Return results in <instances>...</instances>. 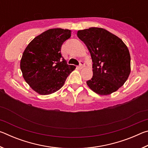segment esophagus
Segmentation results:
<instances>
[{
  "label": "esophagus",
  "instance_id": "34e87169",
  "mask_svg": "<svg viewBox=\"0 0 148 148\" xmlns=\"http://www.w3.org/2000/svg\"><path fill=\"white\" fill-rule=\"evenodd\" d=\"M84 66H85V63H84V61H81L79 62V69H83Z\"/></svg>",
  "mask_w": 148,
  "mask_h": 148
}]
</instances>
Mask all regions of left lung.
Segmentation results:
<instances>
[{"label": "left lung", "instance_id": "left-lung-1", "mask_svg": "<svg viewBox=\"0 0 148 148\" xmlns=\"http://www.w3.org/2000/svg\"><path fill=\"white\" fill-rule=\"evenodd\" d=\"M77 36L91 53L92 77L87 81L92 91L101 95L112 93L121 87L131 72V56L121 39L98 27L80 30Z\"/></svg>", "mask_w": 148, "mask_h": 148}]
</instances>
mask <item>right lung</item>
<instances>
[{"mask_svg": "<svg viewBox=\"0 0 148 148\" xmlns=\"http://www.w3.org/2000/svg\"><path fill=\"white\" fill-rule=\"evenodd\" d=\"M71 36V30L49 29L35 37L25 49L20 68L24 79L38 94L58 91L76 68L67 64L61 53L62 44Z\"/></svg>", "mask_w": 148, "mask_h": 148, "instance_id": "1", "label": "right lung"}]
</instances>
